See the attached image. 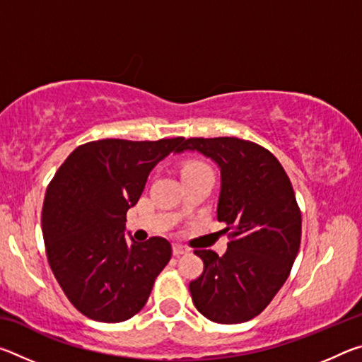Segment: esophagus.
Here are the masks:
<instances>
[{
    "instance_id": "1",
    "label": "esophagus",
    "mask_w": 362,
    "mask_h": 362,
    "mask_svg": "<svg viewBox=\"0 0 362 362\" xmlns=\"http://www.w3.org/2000/svg\"><path fill=\"white\" fill-rule=\"evenodd\" d=\"M173 252H174L175 257H180V255L188 254V249L180 246V244H174V246H173Z\"/></svg>"
}]
</instances>
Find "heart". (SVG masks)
<instances>
[{"instance_id": "1", "label": "heart", "mask_w": 362, "mask_h": 362, "mask_svg": "<svg viewBox=\"0 0 362 362\" xmlns=\"http://www.w3.org/2000/svg\"><path fill=\"white\" fill-rule=\"evenodd\" d=\"M201 168H207L206 164H203V163H196V161H193V163H188L185 168H183V170H192V169H201Z\"/></svg>"}]
</instances>
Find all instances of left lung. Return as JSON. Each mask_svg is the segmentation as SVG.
Segmentation results:
<instances>
[{
  "instance_id": "obj_1",
  "label": "left lung",
  "mask_w": 362,
  "mask_h": 362,
  "mask_svg": "<svg viewBox=\"0 0 362 362\" xmlns=\"http://www.w3.org/2000/svg\"><path fill=\"white\" fill-rule=\"evenodd\" d=\"M198 151L217 164V220L233 230L226 252L194 250L204 272L189 283L207 320L240 324L260 315L289 276L302 216L289 177L263 146L238 137L187 139L175 153Z\"/></svg>"
}]
</instances>
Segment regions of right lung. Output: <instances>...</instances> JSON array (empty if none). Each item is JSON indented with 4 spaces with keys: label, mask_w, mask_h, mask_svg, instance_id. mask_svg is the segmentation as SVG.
<instances>
[{
    "label": "right lung",
    "mask_w": 362,
    "mask_h": 362,
    "mask_svg": "<svg viewBox=\"0 0 362 362\" xmlns=\"http://www.w3.org/2000/svg\"><path fill=\"white\" fill-rule=\"evenodd\" d=\"M183 140L84 144L49 183L41 212L49 265L73 306L89 320L121 322L137 315L170 260L168 240L129 243L124 222L153 168Z\"/></svg>",
    "instance_id": "right-lung-1"
}]
</instances>
